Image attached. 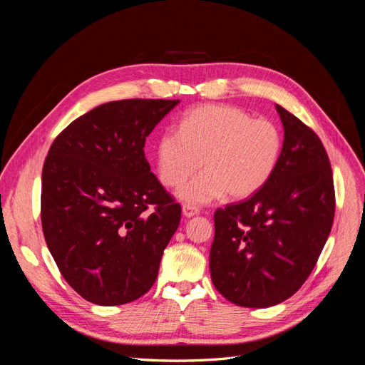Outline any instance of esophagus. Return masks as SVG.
I'll use <instances>...</instances> for the list:
<instances>
[{
    "label": "esophagus",
    "mask_w": 365,
    "mask_h": 365,
    "mask_svg": "<svg viewBox=\"0 0 365 365\" xmlns=\"http://www.w3.org/2000/svg\"><path fill=\"white\" fill-rule=\"evenodd\" d=\"M200 213V208L195 207V205H189V204H184L182 205V216L184 217H192L195 215Z\"/></svg>",
    "instance_id": "esophagus-1"
}]
</instances>
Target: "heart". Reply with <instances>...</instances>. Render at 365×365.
<instances>
[{"label": "heart", "instance_id": "heart-1", "mask_svg": "<svg viewBox=\"0 0 365 365\" xmlns=\"http://www.w3.org/2000/svg\"><path fill=\"white\" fill-rule=\"evenodd\" d=\"M279 126L244 109L204 105L185 113L180 129L164 130L157 143V169L164 185L180 187L204 164L205 170L181 187L189 205L213 202L228 193L245 200L257 193L280 161Z\"/></svg>", "mask_w": 365, "mask_h": 365}]
</instances>
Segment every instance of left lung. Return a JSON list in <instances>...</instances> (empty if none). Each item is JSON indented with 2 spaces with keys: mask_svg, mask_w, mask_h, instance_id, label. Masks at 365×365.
I'll list each match as a JSON object with an SVG mask.
<instances>
[{
  "mask_svg": "<svg viewBox=\"0 0 365 365\" xmlns=\"http://www.w3.org/2000/svg\"><path fill=\"white\" fill-rule=\"evenodd\" d=\"M284 129L271 180L247 201L217 208L210 274L228 302L269 307L294 295L330 235L335 189L322 140L275 105Z\"/></svg>",
  "mask_w": 365,
  "mask_h": 365,
  "instance_id": "obj_1",
  "label": "left lung"
}]
</instances>
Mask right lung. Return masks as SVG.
<instances>
[{
	"instance_id": "add662e5",
	"label": "right lung",
	"mask_w": 365,
	"mask_h": 365,
	"mask_svg": "<svg viewBox=\"0 0 365 365\" xmlns=\"http://www.w3.org/2000/svg\"><path fill=\"white\" fill-rule=\"evenodd\" d=\"M180 101L108 102L53 141L42 169L41 220L62 277L85 300L118 306L155 283L181 205L145 157L146 137Z\"/></svg>"
}]
</instances>
